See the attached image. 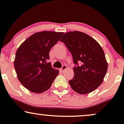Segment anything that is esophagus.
<instances>
[{"instance_id": "esophagus-1", "label": "esophagus", "mask_w": 124, "mask_h": 124, "mask_svg": "<svg viewBox=\"0 0 124 124\" xmlns=\"http://www.w3.org/2000/svg\"><path fill=\"white\" fill-rule=\"evenodd\" d=\"M67 66H66L65 65H63L62 66V67L61 68H60V70L62 71V72H64V71H65V70L66 69H67Z\"/></svg>"}]
</instances>
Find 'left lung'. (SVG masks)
<instances>
[{"label":"left lung","mask_w":124,"mask_h":124,"mask_svg":"<svg viewBox=\"0 0 124 124\" xmlns=\"http://www.w3.org/2000/svg\"><path fill=\"white\" fill-rule=\"evenodd\" d=\"M72 54L74 76L69 84L80 94L92 92L102 83L108 69L104 52L92 37L78 31L67 32L60 40Z\"/></svg>","instance_id":"left-lung-1"}]
</instances>
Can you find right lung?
<instances>
[{
	"instance_id": "right-lung-1",
	"label": "right lung",
	"mask_w": 124,
	"mask_h": 124,
	"mask_svg": "<svg viewBox=\"0 0 124 124\" xmlns=\"http://www.w3.org/2000/svg\"><path fill=\"white\" fill-rule=\"evenodd\" d=\"M64 34L62 32L43 31L34 33L25 40L17 50L14 62L18 80L25 88L41 93L51 87L58 75L50 62L51 48Z\"/></svg>"
}]
</instances>
